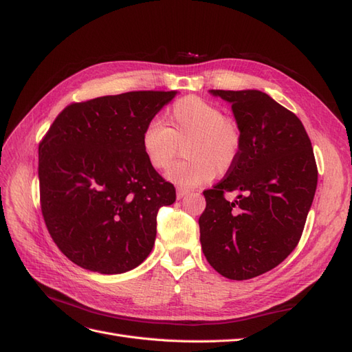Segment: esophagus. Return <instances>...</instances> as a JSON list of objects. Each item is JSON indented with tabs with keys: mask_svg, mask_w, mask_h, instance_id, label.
Returning <instances> with one entry per match:
<instances>
[{
	"mask_svg": "<svg viewBox=\"0 0 352 352\" xmlns=\"http://www.w3.org/2000/svg\"><path fill=\"white\" fill-rule=\"evenodd\" d=\"M189 190L185 189V188H177L176 189V195H177V199H182L185 195H188Z\"/></svg>",
	"mask_w": 352,
	"mask_h": 352,
	"instance_id": "esophagus-1",
	"label": "esophagus"
}]
</instances>
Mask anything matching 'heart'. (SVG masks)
Wrapping results in <instances>:
<instances>
[{"label":"heart","instance_id":"heart-1","mask_svg":"<svg viewBox=\"0 0 352 352\" xmlns=\"http://www.w3.org/2000/svg\"><path fill=\"white\" fill-rule=\"evenodd\" d=\"M188 157L168 172V179L186 188L208 182L214 175H226L239 162L243 132L235 117L217 104L197 95L175 101L166 111V124L151 120L141 135L142 153L157 172L173 164L179 145Z\"/></svg>","mask_w":352,"mask_h":352}]
</instances>
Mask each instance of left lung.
Segmentation results:
<instances>
[{"label": "left lung", "instance_id": "8db88e82", "mask_svg": "<svg viewBox=\"0 0 352 352\" xmlns=\"http://www.w3.org/2000/svg\"><path fill=\"white\" fill-rule=\"evenodd\" d=\"M210 94L232 104L243 132L239 162L204 190L202 252L216 272L247 280L279 265L298 245L317 188L311 141L301 120L257 89ZM236 190L233 201L224 198Z\"/></svg>", "mask_w": 352, "mask_h": 352}]
</instances>
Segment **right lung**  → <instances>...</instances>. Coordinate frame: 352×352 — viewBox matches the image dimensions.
<instances>
[{"label":"right lung","mask_w":352,"mask_h":352,"mask_svg":"<svg viewBox=\"0 0 352 352\" xmlns=\"http://www.w3.org/2000/svg\"><path fill=\"white\" fill-rule=\"evenodd\" d=\"M176 91H133L73 102L39 144L41 210L60 251L117 274L150 255L157 212L175 186L148 164L141 135Z\"/></svg>","instance_id":"add662e5"}]
</instances>
